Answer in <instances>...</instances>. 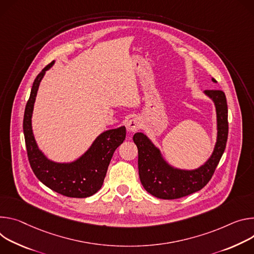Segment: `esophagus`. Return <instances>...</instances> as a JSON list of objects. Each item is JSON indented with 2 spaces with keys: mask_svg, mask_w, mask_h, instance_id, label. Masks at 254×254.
I'll list each match as a JSON object with an SVG mask.
<instances>
[{
  "mask_svg": "<svg viewBox=\"0 0 254 254\" xmlns=\"http://www.w3.org/2000/svg\"><path fill=\"white\" fill-rule=\"evenodd\" d=\"M140 126H141V123H140V120L138 118H132L127 123V129L128 131L131 132L137 131L140 128Z\"/></svg>",
  "mask_w": 254,
  "mask_h": 254,
  "instance_id": "obj_1",
  "label": "esophagus"
}]
</instances>
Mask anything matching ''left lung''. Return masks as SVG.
Wrapping results in <instances>:
<instances>
[{
    "instance_id": "obj_1",
    "label": "left lung",
    "mask_w": 254,
    "mask_h": 254,
    "mask_svg": "<svg viewBox=\"0 0 254 254\" xmlns=\"http://www.w3.org/2000/svg\"><path fill=\"white\" fill-rule=\"evenodd\" d=\"M216 82L215 78H212ZM205 94L215 103L218 136L210 159L194 171L177 170L168 165L159 150L143 133H135L133 141L138 148L139 178L144 189L156 198L180 199L202 190L212 179L224 153L228 138V108L221 90H206Z\"/></svg>"
}]
</instances>
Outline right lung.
Masks as SVG:
<instances>
[{"instance_id":"right-lung-1","label":"right lung","mask_w":254,"mask_h":254,"mask_svg":"<svg viewBox=\"0 0 254 254\" xmlns=\"http://www.w3.org/2000/svg\"><path fill=\"white\" fill-rule=\"evenodd\" d=\"M46 65L36 76L24 113L23 131L28 159L37 179L52 190L69 198H87L102 187L111 158L126 137V128L120 127L102 133L91 148L72 163H55L48 160L38 149L31 126L33 106L39 83Z\"/></svg>"}]
</instances>
